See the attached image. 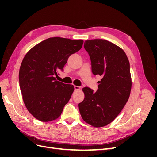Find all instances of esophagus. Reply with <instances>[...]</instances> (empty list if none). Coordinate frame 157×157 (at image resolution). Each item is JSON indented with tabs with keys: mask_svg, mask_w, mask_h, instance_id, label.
Listing matches in <instances>:
<instances>
[{
	"mask_svg": "<svg viewBox=\"0 0 157 157\" xmlns=\"http://www.w3.org/2000/svg\"><path fill=\"white\" fill-rule=\"evenodd\" d=\"M74 88H75V90H80V86H74Z\"/></svg>",
	"mask_w": 157,
	"mask_h": 157,
	"instance_id": "34e87169",
	"label": "esophagus"
}]
</instances>
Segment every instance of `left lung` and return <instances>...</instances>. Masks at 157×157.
I'll return each instance as SVG.
<instances>
[{
  "mask_svg": "<svg viewBox=\"0 0 157 157\" xmlns=\"http://www.w3.org/2000/svg\"><path fill=\"white\" fill-rule=\"evenodd\" d=\"M84 47L90 57L93 74L102 78L96 92L82 88L84 99L78 108L85 122L100 128L115 120L129 99L132 84L130 63L124 51L108 40H86Z\"/></svg>",
  "mask_w": 157,
  "mask_h": 157,
  "instance_id": "1",
  "label": "left lung"
}]
</instances>
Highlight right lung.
I'll list each match as a JSON object with an SVG mask.
<instances>
[{
    "instance_id": "add662e5",
    "label": "right lung",
    "mask_w": 157,
    "mask_h": 157,
    "mask_svg": "<svg viewBox=\"0 0 157 157\" xmlns=\"http://www.w3.org/2000/svg\"><path fill=\"white\" fill-rule=\"evenodd\" d=\"M82 40L49 38L28 51L21 62L19 81L25 105L42 122L59 118L68 103L74 86L56 80L69 57L81 49Z\"/></svg>"
}]
</instances>
